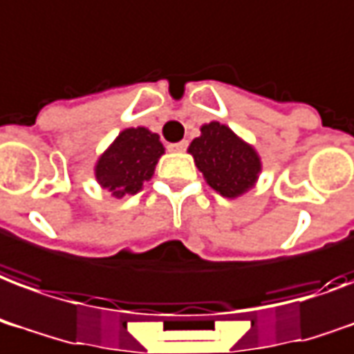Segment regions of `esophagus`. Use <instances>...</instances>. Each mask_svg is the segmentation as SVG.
<instances>
[{"instance_id":"obj_1","label":"esophagus","mask_w":354,"mask_h":354,"mask_svg":"<svg viewBox=\"0 0 354 354\" xmlns=\"http://www.w3.org/2000/svg\"><path fill=\"white\" fill-rule=\"evenodd\" d=\"M188 147V142H179V143H169L167 145V149L169 151H174V153H185Z\"/></svg>"}]
</instances>
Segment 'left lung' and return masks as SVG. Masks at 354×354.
<instances>
[{
    "label": "left lung",
    "mask_w": 354,
    "mask_h": 354,
    "mask_svg": "<svg viewBox=\"0 0 354 354\" xmlns=\"http://www.w3.org/2000/svg\"><path fill=\"white\" fill-rule=\"evenodd\" d=\"M188 153L207 185L224 198L246 194L256 187L261 174V158L256 149L218 121L201 127V136L192 140Z\"/></svg>",
    "instance_id": "1"
}]
</instances>
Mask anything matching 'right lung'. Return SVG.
<instances>
[{"mask_svg":"<svg viewBox=\"0 0 354 354\" xmlns=\"http://www.w3.org/2000/svg\"><path fill=\"white\" fill-rule=\"evenodd\" d=\"M164 155L160 136L145 127L124 129L95 164V179L113 198L142 190Z\"/></svg>","mask_w":354,"mask_h":354,"instance_id":"right-lung-1","label":"right lung"}]
</instances>
